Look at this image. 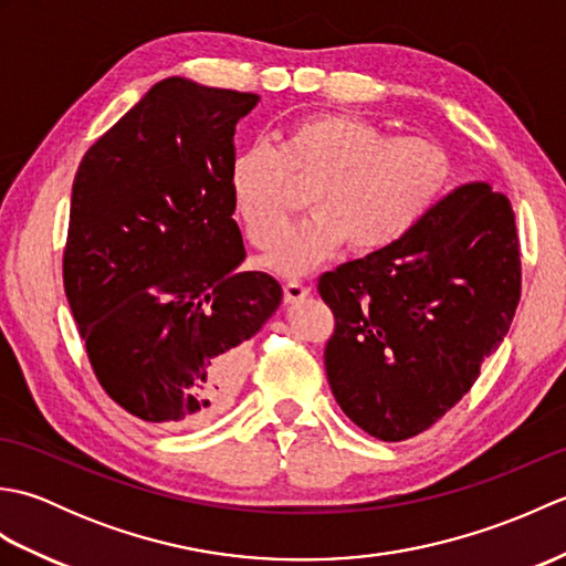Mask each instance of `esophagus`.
Instances as JSON below:
<instances>
[{"mask_svg":"<svg viewBox=\"0 0 566 566\" xmlns=\"http://www.w3.org/2000/svg\"><path fill=\"white\" fill-rule=\"evenodd\" d=\"M311 294V286L302 280H286L284 282V302L286 304H296L302 302V298H306Z\"/></svg>","mask_w":566,"mask_h":566,"instance_id":"esophagus-1","label":"esophagus"}]
</instances>
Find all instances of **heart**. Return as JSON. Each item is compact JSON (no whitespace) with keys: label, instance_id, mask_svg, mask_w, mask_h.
Instances as JSON below:
<instances>
[{"label":"heart","instance_id":"heart-1","mask_svg":"<svg viewBox=\"0 0 566 566\" xmlns=\"http://www.w3.org/2000/svg\"><path fill=\"white\" fill-rule=\"evenodd\" d=\"M457 163L444 143L391 136L355 114H308L286 124L276 146L238 150L228 187L248 243L272 248L296 206L294 186L308 188L315 211L277 241L268 264L296 274L350 245L357 255L399 245L428 219L454 182Z\"/></svg>","mask_w":566,"mask_h":566}]
</instances>
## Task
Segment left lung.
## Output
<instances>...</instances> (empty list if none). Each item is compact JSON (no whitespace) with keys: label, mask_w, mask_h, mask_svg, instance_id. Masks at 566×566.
Here are the masks:
<instances>
[{"label":"left lung","mask_w":566,"mask_h":566,"mask_svg":"<svg viewBox=\"0 0 566 566\" xmlns=\"http://www.w3.org/2000/svg\"><path fill=\"white\" fill-rule=\"evenodd\" d=\"M333 311L326 375L355 426L384 442L416 438L472 389L521 302L511 199L457 187L416 231L318 276Z\"/></svg>","instance_id":"left-lung-1"}]
</instances>
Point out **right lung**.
I'll list each match as a JSON object with an SVG mask.
<instances>
[{"instance_id":"add662e5","label":"right lung","mask_w":566,"mask_h":566,"mask_svg":"<svg viewBox=\"0 0 566 566\" xmlns=\"http://www.w3.org/2000/svg\"><path fill=\"white\" fill-rule=\"evenodd\" d=\"M258 94L170 77L84 153L63 284L94 377L146 423L191 428L231 403L248 340L282 302L240 272L228 167Z\"/></svg>"}]
</instances>
